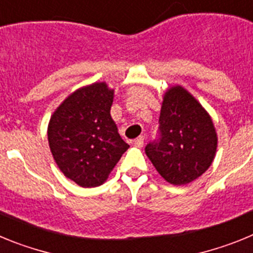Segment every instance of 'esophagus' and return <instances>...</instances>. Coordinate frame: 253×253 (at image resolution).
Returning <instances> with one entry per match:
<instances>
[{
	"mask_svg": "<svg viewBox=\"0 0 253 253\" xmlns=\"http://www.w3.org/2000/svg\"><path fill=\"white\" fill-rule=\"evenodd\" d=\"M143 144H144V137L143 135H140V137H138L137 139L134 140V146L143 147Z\"/></svg>",
	"mask_w": 253,
	"mask_h": 253,
	"instance_id": "esophagus-1",
	"label": "esophagus"
}]
</instances>
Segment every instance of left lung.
Listing matches in <instances>:
<instances>
[{
    "mask_svg": "<svg viewBox=\"0 0 253 253\" xmlns=\"http://www.w3.org/2000/svg\"><path fill=\"white\" fill-rule=\"evenodd\" d=\"M158 138L146 146V154L167 182L186 185L204 173L215 157V128L211 118L184 87L163 96Z\"/></svg>",
    "mask_w": 253,
    "mask_h": 253,
    "instance_id": "obj_1",
    "label": "left lung"
}]
</instances>
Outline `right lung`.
Returning a JSON list of instances; mask_svg holds the SVG:
<instances>
[{"label":"right lung","mask_w":253,"mask_h":253,"mask_svg":"<svg viewBox=\"0 0 253 253\" xmlns=\"http://www.w3.org/2000/svg\"><path fill=\"white\" fill-rule=\"evenodd\" d=\"M114 90L96 82L75 91L48 125L50 152L59 169L82 187L102 185L129 146L111 119Z\"/></svg>","instance_id":"obj_1"}]
</instances>
